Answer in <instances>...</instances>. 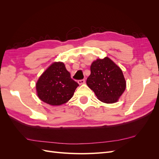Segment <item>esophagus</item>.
I'll use <instances>...</instances> for the list:
<instances>
[{
	"mask_svg": "<svg viewBox=\"0 0 159 159\" xmlns=\"http://www.w3.org/2000/svg\"><path fill=\"white\" fill-rule=\"evenodd\" d=\"M85 81L84 80H79V81H78V84H79V85H83V84H85Z\"/></svg>",
	"mask_w": 159,
	"mask_h": 159,
	"instance_id": "obj_1",
	"label": "esophagus"
}]
</instances>
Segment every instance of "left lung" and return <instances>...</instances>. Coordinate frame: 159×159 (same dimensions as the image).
<instances>
[{"label":"left lung","instance_id":"8db88e82","mask_svg":"<svg viewBox=\"0 0 159 159\" xmlns=\"http://www.w3.org/2000/svg\"><path fill=\"white\" fill-rule=\"evenodd\" d=\"M90 70L86 84L97 98L105 103L117 102L126 89L121 69L109 57H105L93 61Z\"/></svg>","mask_w":159,"mask_h":159}]
</instances>
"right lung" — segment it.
Returning a JSON list of instances; mask_svg holds the SVG:
<instances>
[{
  "mask_svg": "<svg viewBox=\"0 0 159 159\" xmlns=\"http://www.w3.org/2000/svg\"><path fill=\"white\" fill-rule=\"evenodd\" d=\"M79 84L71 78L61 61H54L40 76L36 84L38 97L44 103L58 106L73 97Z\"/></svg>",
  "mask_w": 159,
  "mask_h": 159,
  "instance_id": "right-lung-1",
  "label": "right lung"
}]
</instances>
